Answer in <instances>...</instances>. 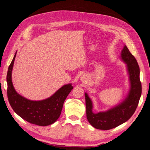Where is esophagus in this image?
Returning a JSON list of instances; mask_svg holds the SVG:
<instances>
[{
  "label": "esophagus",
  "instance_id": "34e87169",
  "mask_svg": "<svg viewBox=\"0 0 150 150\" xmlns=\"http://www.w3.org/2000/svg\"><path fill=\"white\" fill-rule=\"evenodd\" d=\"M81 81H82V82H83V83H85V82H87V81H88V79L87 78L85 77V76H82V77H81Z\"/></svg>",
  "mask_w": 150,
  "mask_h": 150
}]
</instances>
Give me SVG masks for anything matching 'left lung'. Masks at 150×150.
Returning <instances> with one entry per match:
<instances>
[{
  "label": "left lung",
  "instance_id": "left-lung-1",
  "mask_svg": "<svg viewBox=\"0 0 150 150\" xmlns=\"http://www.w3.org/2000/svg\"><path fill=\"white\" fill-rule=\"evenodd\" d=\"M122 59L127 64L131 83L129 94L123 103L106 112L94 113L91 99L86 93H85L87 120L98 129L109 130L124 123L132 116L138 105L142 94L140 68L136 59L126 46L122 51Z\"/></svg>",
  "mask_w": 150,
  "mask_h": 150
}]
</instances>
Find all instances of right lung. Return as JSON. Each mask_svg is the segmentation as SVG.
<instances>
[{
    "label": "right lung",
    "mask_w": 150,
    "mask_h": 150,
    "mask_svg": "<svg viewBox=\"0 0 150 150\" xmlns=\"http://www.w3.org/2000/svg\"><path fill=\"white\" fill-rule=\"evenodd\" d=\"M15 57L16 54L8 67L6 76L7 96L13 110L32 124L45 126L54 123L59 118L64 101L73 87L71 83L63 85L52 96L45 100L35 101L25 99L15 91L11 81V72Z\"/></svg>",
    "instance_id": "obj_1"
}]
</instances>
